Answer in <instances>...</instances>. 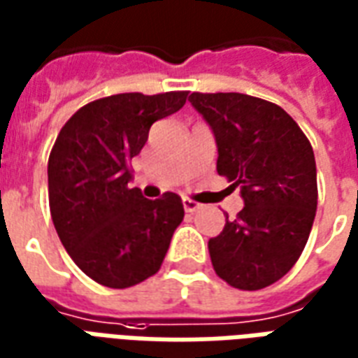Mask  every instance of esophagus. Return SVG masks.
<instances>
[{
  "label": "esophagus",
  "instance_id": "obj_1",
  "mask_svg": "<svg viewBox=\"0 0 358 358\" xmlns=\"http://www.w3.org/2000/svg\"><path fill=\"white\" fill-rule=\"evenodd\" d=\"M182 208H185L187 213H194V211H198L202 208V204H198V202L190 200V198H182Z\"/></svg>",
  "mask_w": 358,
  "mask_h": 358
}]
</instances>
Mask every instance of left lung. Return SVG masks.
<instances>
[{
    "instance_id": "8db88e82",
    "label": "left lung",
    "mask_w": 358,
    "mask_h": 358,
    "mask_svg": "<svg viewBox=\"0 0 358 358\" xmlns=\"http://www.w3.org/2000/svg\"><path fill=\"white\" fill-rule=\"evenodd\" d=\"M213 131L217 173L240 189L244 208L210 238L211 265L238 289H262L296 265L317 213V164L288 112L244 93H192Z\"/></svg>"
}]
</instances>
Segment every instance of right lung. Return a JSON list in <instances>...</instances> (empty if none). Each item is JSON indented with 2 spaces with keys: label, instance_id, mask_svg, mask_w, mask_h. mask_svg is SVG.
Returning <instances> with one entry per match:
<instances>
[{
  "label": "right lung",
  "instance_id": "1",
  "mask_svg": "<svg viewBox=\"0 0 358 358\" xmlns=\"http://www.w3.org/2000/svg\"><path fill=\"white\" fill-rule=\"evenodd\" d=\"M189 91L120 93L85 104L62 125L47 164L49 210L70 257L108 288L156 275L185 217L181 198L148 200L129 189V162L150 125L187 103Z\"/></svg>",
  "mask_w": 358,
  "mask_h": 358
}]
</instances>
